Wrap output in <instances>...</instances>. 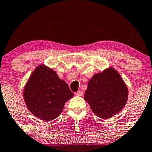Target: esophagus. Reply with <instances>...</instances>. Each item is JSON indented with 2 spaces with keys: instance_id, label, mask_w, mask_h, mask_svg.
I'll use <instances>...</instances> for the list:
<instances>
[{
  "instance_id": "1",
  "label": "esophagus",
  "mask_w": 152,
  "mask_h": 152,
  "mask_svg": "<svg viewBox=\"0 0 152 152\" xmlns=\"http://www.w3.org/2000/svg\"><path fill=\"white\" fill-rule=\"evenodd\" d=\"M76 95H77V96H82V95H84V92H83V91L80 90V91H77V92H76Z\"/></svg>"
}]
</instances>
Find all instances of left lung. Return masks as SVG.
Listing matches in <instances>:
<instances>
[{"label": "left lung", "mask_w": 152, "mask_h": 152, "mask_svg": "<svg viewBox=\"0 0 152 152\" xmlns=\"http://www.w3.org/2000/svg\"><path fill=\"white\" fill-rule=\"evenodd\" d=\"M84 98L95 115L108 119L124 107L128 88L120 74L110 67L92 77Z\"/></svg>", "instance_id": "1"}]
</instances>
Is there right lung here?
<instances>
[{
	"label": "right lung",
	"instance_id": "right-lung-1",
	"mask_svg": "<svg viewBox=\"0 0 152 152\" xmlns=\"http://www.w3.org/2000/svg\"><path fill=\"white\" fill-rule=\"evenodd\" d=\"M73 95L65 81L43 64L35 68L23 91L24 100L29 111L44 121L57 118L65 103Z\"/></svg>",
	"mask_w": 152,
	"mask_h": 152
}]
</instances>
